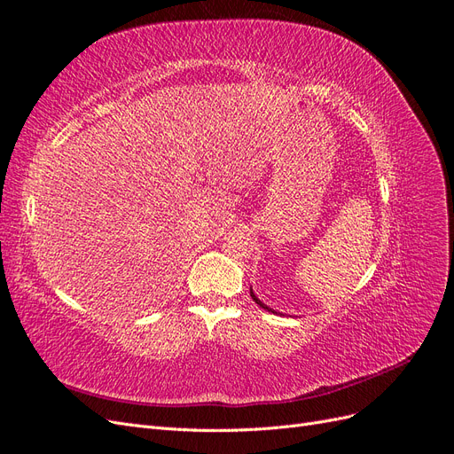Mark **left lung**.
Returning a JSON list of instances; mask_svg holds the SVG:
<instances>
[{"label": "left lung", "mask_w": 454, "mask_h": 454, "mask_svg": "<svg viewBox=\"0 0 454 454\" xmlns=\"http://www.w3.org/2000/svg\"><path fill=\"white\" fill-rule=\"evenodd\" d=\"M250 295H252V299H254V301H255V303H257V305H259V307H261V309H265V310H270V309H269V307H267V305H263V303H261V301H259V299H257V297H255V295H254V292H252V290H250ZM270 312H272V310H270Z\"/></svg>", "instance_id": "obj_1"}]
</instances>
